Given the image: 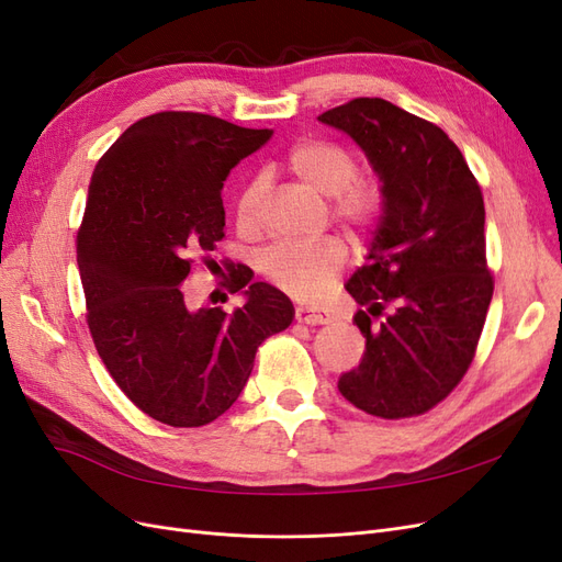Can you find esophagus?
Returning <instances> with one entry per match:
<instances>
[{"mask_svg":"<svg viewBox=\"0 0 562 562\" xmlns=\"http://www.w3.org/2000/svg\"><path fill=\"white\" fill-rule=\"evenodd\" d=\"M295 321L304 323V326H326V323L333 321V316L328 312L321 310H310V307H297L295 310Z\"/></svg>","mask_w":562,"mask_h":562,"instance_id":"obj_1","label":"esophagus"}]
</instances>
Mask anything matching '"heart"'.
I'll return each instance as SVG.
<instances>
[{
  "instance_id": "heart-1",
  "label": "heart",
  "mask_w": 562,
  "mask_h": 562,
  "mask_svg": "<svg viewBox=\"0 0 562 562\" xmlns=\"http://www.w3.org/2000/svg\"><path fill=\"white\" fill-rule=\"evenodd\" d=\"M285 166L310 190L330 196L333 215L351 232L375 227L382 213V187L375 178L356 176V157L345 145L307 138L285 155ZM262 182L250 180L236 199V227L250 234L260 227ZM345 246L323 239L312 246H274L265 252L262 271L281 291L304 302L326 295L345 267Z\"/></svg>"
}]
</instances>
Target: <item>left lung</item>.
<instances>
[{"label": "left lung", "mask_w": 562, "mask_h": 562, "mask_svg": "<svg viewBox=\"0 0 562 562\" xmlns=\"http://www.w3.org/2000/svg\"><path fill=\"white\" fill-rule=\"evenodd\" d=\"M318 122L366 151L384 196L347 281L366 351L337 389L382 419L424 415L462 382L495 291L481 187L443 128L389 100L353 98Z\"/></svg>", "instance_id": "8db88e82"}]
</instances>
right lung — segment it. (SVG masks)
<instances>
[{"label": "right lung", "mask_w": 562, "mask_h": 562, "mask_svg": "<svg viewBox=\"0 0 562 562\" xmlns=\"http://www.w3.org/2000/svg\"><path fill=\"white\" fill-rule=\"evenodd\" d=\"M271 128L201 112H157L98 161L77 234L93 345L119 389L168 427H203L244 391L255 351L295 316L279 288L225 262L246 304L190 310L182 283L225 236L223 184Z\"/></svg>", "instance_id": "add662e5"}]
</instances>
